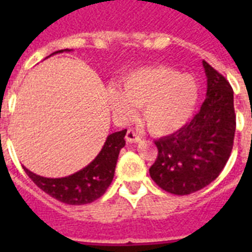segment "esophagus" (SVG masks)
Returning a JSON list of instances; mask_svg holds the SVG:
<instances>
[{
    "instance_id": "esophagus-1",
    "label": "esophagus",
    "mask_w": 252,
    "mask_h": 252,
    "mask_svg": "<svg viewBox=\"0 0 252 252\" xmlns=\"http://www.w3.org/2000/svg\"><path fill=\"white\" fill-rule=\"evenodd\" d=\"M140 140H141V137L133 130H128L127 133H126V141L130 142V144H136Z\"/></svg>"
}]
</instances>
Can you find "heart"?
I'll return each mask as SVG.
<instances>
[{"instance_id":"b5f03b06","label":"heart","mask_w":252,"mask_h":252,"mask_svg":"<svg viewBox=\"0 0 252 252\" xmlns=\"http://www.w3.org/2000/svg\"><path fill=\"white\" fill-rule=\"evenodd\" d=\"M199 95L192 75L179 74L166 65L135 69L125 75L120 88H111L107 98L116 117L130 120L142 108V121L157 136L180 130L190 120Z\"/></svg>"}]
</instances>
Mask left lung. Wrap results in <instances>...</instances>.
Here are the masks:
<instances>
[{
  "label": "left lung",
  "mask_w": 252,
  "mask_h": 252,
  "mask_svg": "<svg viewBox=\"0 0 252 252\" xmlns=\"http://www.w3.org/2000/svg\"><path fill=\"white\" fill-rule=\"evenodd\" d=\"M207 97L186 126L155 141L158 158L151 179L171 194L204 188L220 175L230 158L236 130L233 91L226 78L203 60Z\"/></svg>",
  "instance_id": "obj_1"
}]
</instances>
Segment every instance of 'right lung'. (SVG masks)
<instances>
[{
	"label": "right lung",
	"instance_id": "add662e5",
	"mask_svg": "<svg viewBox=\"0 0 252 252\" xmlns=\"http://www.w3.org/2000/svg\"><path fill=\"white\" fill-rule=\"evenodd\" d=\"M70 51L59 50L51 55ZM126 131L122 130L108 135L103 148L92 161L72 175L64 178H45L35 174L24 166L26 174L41 190L58 201L72 206H82L98 199L110 187L115 175L120 150L125 146Z\"/></svg>",
	"mask_w": 252,
	"mask_h": 252
}]
</instances>
